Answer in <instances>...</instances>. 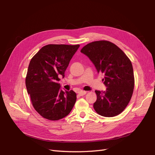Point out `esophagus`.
<instances>
[{
  "label": "esophagus",
  "mask_w": 155,
  "mask_h": 155,
  "mask_svg": "<svg viewBox=\"0 0 155 155\" xmlns=\"http://www.w3.org/2000/svg\"><path fill=\"white\" fill-rule=\"evenodd\" d=\"M86 93H87L86 91H79L78 94H79V96H83V95L86 94Z\"/></svg>",
  "instance_id": "1"
}]
</instances>
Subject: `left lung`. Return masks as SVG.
Instances as JSON below:
<instances>
[{
	"label": "left lung",
	"instance_id": "1",
	"mask_svg": "<svg viewBox=\"0 0 155 155\" xmlns=\"http://www.w3.org/2000/svg\"><path fill=\"white\" fill-rule=\"evenodd\" d=\"M81 52L94 65L97 73L104 75L105 91H95L97 100L94 109L105 117L120 114L127 106L134 86L133 65L124 51L107 41L92 42Z\"/></svg>",
	"mask_w": 155,
	"mask_h": 155
}]
</instances>
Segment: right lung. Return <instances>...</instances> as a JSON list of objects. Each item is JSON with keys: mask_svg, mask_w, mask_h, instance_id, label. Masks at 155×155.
I'll use <instances>...</instances> for the list:
<instances>
[{"mask_svg": "<svg viewBox=\"0 0 155 155\" xmlns=\"http://www.w3.org/2000/svg\"><path fill=\"white\" fill-rule=\"evenodd\" d=\"M79 45H48L31 59L26 87L35 110L43 118L58 120L67 116L76 101L73 91H63L59 81L64 78L70 61Z\"/></svg>", "mask_w": 155, "mask_h": 155, "instance_id": "right-lung-1", "label": "right lung"}]
</instances>
